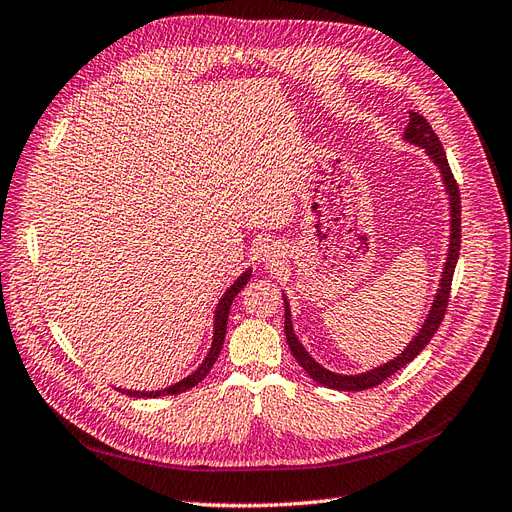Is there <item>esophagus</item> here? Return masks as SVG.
I'll return each instance as SVG.
<instances>
[{
  "mask_svg": "<svg viewBox=\"0 0 512 512\" xmlns=\"http://www.w3.org/2000/svg\"><path fill=\"white\" fill-rule=\"evenodd\" d=\"M274 253H276V248H274V246H268V248H266V251H264V257L272 259V255H274Z\"/></svg>",
  "mask_w": 512,
  "mask_h": 512,
  "instance_id": "esophagus-1",
  "label": "esophagus"
}]
</instances>
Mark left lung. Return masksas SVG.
<instances>
[{"label": "left lung", "mask_w": 512, "mask_h": 512, "mask_svg": "<svg viewBox=\"0 0 512 512\" xmlns=\"http://www.w3.org/2000/svg\"><path fill=\"white\" fill-rule=\"evenodd\" d=\"M403 139L407 143L416 145V148H422L427 152V156L431 158V163L437 167L442 175V184L444 191L448 195V206H450V238H448V251H446V261L442 268V279L437 283V291L431 302V309L422 321L420 330L414 334V339L405 345L403 352L399 356H394L392 360L379 364V367H373L369 371L362 373H337L326 369L324 364H319L311 354L309 349L302 345V341L298 339V334L294 330V321H291V309H289V300L283 294L285 300V337L289 343L291 354L298 360L300 367L309 373L317 384L332 388V390H367L373 388L377 384H382L386 377L394 375L399 369H403L407 362H412L422 349L427 347V343L431 341V337L435 334V330L440 328L442 317L446 313L448 306V296H450V283H452V274H455V266L459 259V248H461V197H459V186L452 178V171L448 167V158L446 152L442 148L440 139L433 133V128L429 126V122L422 118L420 113L412 111L410 113V124H407Z\"/></svg>", "instance_id": "left-lung-1"}]
</instances>
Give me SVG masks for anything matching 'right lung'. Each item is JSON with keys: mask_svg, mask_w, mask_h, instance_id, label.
<instances>
[{"mask_svg": "<svg viewBox=\"0 0 512 512\" xmlns=\"http://www.w3.org/2000/svg\"><path fill=\"white\" fill-rule=\"evenodd\" d=\"M253 276V268H246L236 281H233L225 294L221 296V300H218L216 309H214V321H212V343H210V349L206 358L201 360L199 367L191 373L186 375L184 379H180V382H175L167 388H158V390H128V388H118L122 390L124 394H128V397H143V399H156V397H165V394H180V392H186L191 390L193 386H197L203 377H206L210 373V369L214 367V362L218 358V354H221L223 349V343H225V332H227V319H229V309H231V302L233 298H236L240 294V289L248 283V279Z\"/></svg>", "mask_w": 512, "mask_h": 512, "instance_id": "right-lung-1", "label": "right lung"}]
</instances>
